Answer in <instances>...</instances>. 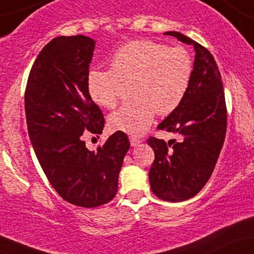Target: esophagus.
I'll return each mask as SVG.
<instances>
[{
    "instance_id": "1",
    "label": "esophagus",
    "mask_w": 254,
    "mask_h": 254,
    "mask_svg": "<svg viewBox=\"0 0 254 254\" xmlns=\"http://www.w3.org/2000/svg\"><path fill=\"white\" fill-rule=\"evenodd\" d=\"M141 142H142L141 138H137V137L130 136V144L132 145V147H136V145H138Z\"/></svg>"
}]
</instances>
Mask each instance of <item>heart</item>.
Here are the masks:
<instances>
[{
  "label": "heart",
  "mask_w": 254,
  "mask_h": 254,
  "mask_svg": "<svg viewBox=\"0 0 254 254\" xmlns=\"http://www.w3.org/2000/svg\"><path fill=\"white\" fill-rule=\"evenodd\" d=\"M193 74V60L182 46L168 48L153 40H132L117 49L110 69L93 68L87 74V90L95 104L105 109L117 105L119 81H130L133 99L110 116L112 129L142 135L156 112L170 115L188 94Z\"/></svg>",
  "instance_id": "1"
}]
</instances>
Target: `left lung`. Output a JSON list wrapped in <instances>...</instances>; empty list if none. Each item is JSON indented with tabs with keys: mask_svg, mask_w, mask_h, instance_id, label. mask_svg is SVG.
Wrapping results in <instances>:
<instances>
[{
	"mask_svg": "<svg viewBox=\"0 0 254 254\" xmlns=\"http://www.w3.org/2000/svg\"><path fill=\"white\" fill-rule=\"evenodd\" d=\"M165 34L193 46L196 56L188 94L157 127L182 139L166 143L148 138L155 153L149 182L160 199L183 202L196 196L212 174L226 137L227 109L221 74L209 50L179 32Z\"/></svg>",
	"mask_w": 254,
	"mask_h": 254,
	"instance_id": "8db88e82",
	"label": "left lung"
}]
</instances>
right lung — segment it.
Wrapping results in <instances>:
<instances>
[{
    "label": "right lung",
    "instance_id": "1",
    "mask_svg": "<svg viewBox=\"0 0 254 254\" xmlns=\"http://www.w3.org/2000/svg\"><path fill=\"white\" fill-rule=\"evenodd\" d=\"M95 40L57 37L38 55L28 75L25 112L38 161L57 193L74 205L95 208L115 198L129 138L122 131L97 150L86 147L87 131L103 132V112L87 90Z\"/></svg>",
    "mask_w": 254,
    "mask_h": 254
}]
</instances>
